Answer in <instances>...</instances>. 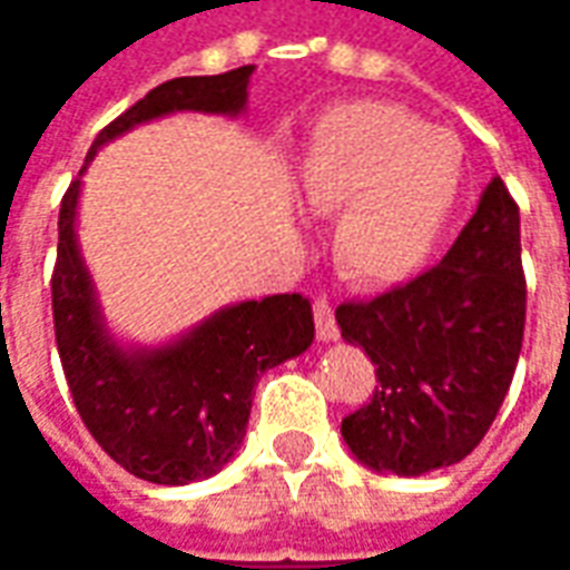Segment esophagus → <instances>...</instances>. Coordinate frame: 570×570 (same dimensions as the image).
I'll return each instance as SVG.
<instances>
[{"label":"esophagus","instance_id":"34e87169","mask_svg":"<svg viewBox=\"0 0 570 570\" xmlns=\"http://www.w3.org/2000/svg\"><path fill=\"white\" fill-rule=\"evenodd\" d=\"M314 326H317V338H323V342L338 338V323H335L333 305L326 298H314Z\"/></svg>","mask_w":570,"mask_h":570}]
</instances>
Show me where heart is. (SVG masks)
Masks as SVG:
<instances>
[{
  "mask_svg": "<svg viewBox=\"0 0 570 570\" xmlns=\"http://www.w3.org/2000/svg\"><path fill=\"white\" fill-rule=\"evenodd\" d=\"M464 183V146L382 100L326 109L311 134L298 186L314 213H338L335 249L351 277L394 284L419 272Z\"/></svg>",
  "mask_w": 570,
  "mask_h": 570,
  "instance_id": "obj_1",
  "label": "heart"
}]
</instances>
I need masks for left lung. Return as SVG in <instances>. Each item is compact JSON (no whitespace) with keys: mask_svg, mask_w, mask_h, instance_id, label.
I'll use <instances>...</instances> for the list:
<instances>
[{"mask_svg":"<svg viewBox=\"0 0 570 570\" xmlns=\"http://www.w3.org/2000/svg\"><path fill=\"white\" fill-rule=\"evenodd\" d=\"M525 296L519 204L494 176L440 265L335 308L345 342L370 354L379 382L370 403L342 419L351 452L396 476L473 452L513 382Z\"/></svg>","mask_w":570,"mask_h":570,"instance_id":"1","label":"left lung"}]
</instances>
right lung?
<instances>
[{"label":"right lung","instance_id":"add662e5","mask_svg":"<svg viewBox=\"0 0 570 570\" xmlns=\"http://www.w3.org/2000/svg\"><path fill=\"white\" fill-rule=\"evenodd\" d=\"M253 67L223 76H183L151 88L109 121L88 158L140 121L198 109L235 116L247 104ZM79 179L60 200L51 274L55 335L69 394L85 428L116 464L155 485H186L232 461L247 433L256 382L265 370L314 342L311 302L298 293L240 302L161 351L125 354L109 342L91 277L76 247Z\"/></svg>","mask_w":570,"mask_h":570}]
</instances>
